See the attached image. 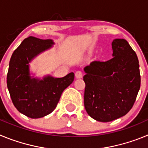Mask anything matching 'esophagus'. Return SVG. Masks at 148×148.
<instances>
[{
	"label": "esophagus",
	"instance_id": "34e87169",
	"mask_svg": "<svg viewBox=\"0 0 148 148\" xmlns=\"http://www.w3.org/2000/svg\"><path fill=\"white\" fill-rule=\"evenodd\" d=\"M75 75L77 78H82V76H83V73L80 70H77L75 73Z\"/></svg>",
	"mask_w": 148,
	"mask_h": 148
}]
</instances>
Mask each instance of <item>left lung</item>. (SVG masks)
<instances>
[{
    "label": "left lung",
    "instance_id": "left-lung-1",
    "mask_svg": "<svg viewBox=\"0 0 148 148\" xmlns=\"http://www.w3.org/2000/svg\"><path fill=\"white\" fill-rule=\"evenodd\" d=\"M113 58L94 61L84 67V102L92 119L108 122L125 116L133 108L141 76L135 51L125 39L112 42Z\"/></svg>",
    "mask_w": 148,
    "mask_h": 148
}]
</instances>
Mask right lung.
Segmentation results:
<instances>
[{
  "label": "right lung",
  "mask_w": 148,
  "mask_h": 148,
  "mask_svg": "<svg viewBox=\"0 0 148 148\" xmlns=\"http://www.w3.org/2000/svg\"><path fill=\"white\" fill-rule=\"evenodd\" d=\"M53 44L51 39L29 36L22 41L10 58L6 78L10 97L16 109L29 118H41L52 113L63 91L74 80L73 73L58 78L47 75L42 80L30 76L29 63Z\"/></svg>",
  "instance_id": "add662e5"
}]
</instances>
